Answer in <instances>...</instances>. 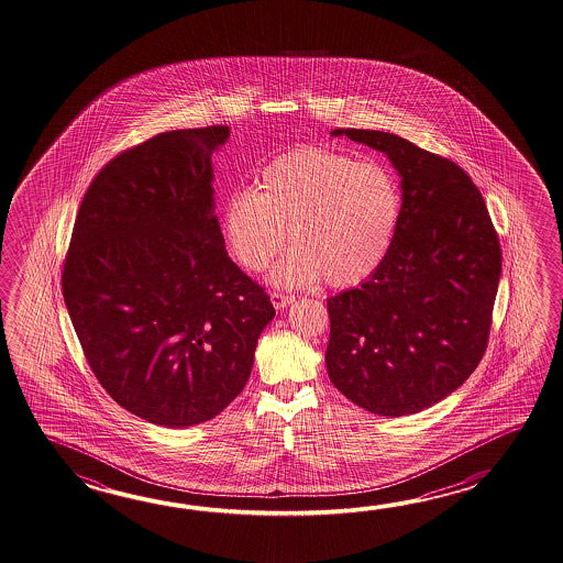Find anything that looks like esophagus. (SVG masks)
Returning a JSON list of instances; mask_svg holds the SVG:
<instances>
[{"label": "esophagus", "instance_id": "1", "mask_svg": "<svg viewBox=\"0 0 563 563\" xmlns=\"http://www.w3.org/2000/svg\"><path fill=\"white\" fill-rule=\"evenodd\" d=\"M294 301V296H286V294H279V291H272V303L276 310H284L287 303Z\"/></svg>", "mask_w": 563, "mask_h": 563}]
</instances>
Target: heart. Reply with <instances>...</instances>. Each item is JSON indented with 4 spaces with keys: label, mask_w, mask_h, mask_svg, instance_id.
I'll use <instances>...</instances> for the list:
<instances>
[{
    "label": "heart",
    "mask_w": 563,
    "mask_h": 563,
    "mask_svg": "<svg viewBox=\"0 0 563 563\" xmlns=\"http://www.w3.org/2000/svg\"><path fill=\"white\" fill-rule=\"evenodd\" d=\"M400 216L395 175L378 161H354L303 144L276 156L257 177V191L231 192L221 233L231 257L262 272L284 250L276 286H358L383 264Z\"/></svg>",
    "instance_id": "b5f03b06"
}]
</instances>
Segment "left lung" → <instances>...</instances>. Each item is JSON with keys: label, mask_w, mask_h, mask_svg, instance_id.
Masks as SVG:
<instances>
[{"label": "left lung", "mask_w": 563, "mask_h": 563, "mask_svg": "<svg viewBox=\"0 0 563 563\" xmlns=\"http://www.w3.org/2000/svg\"><path fill=\"white\" fill-rule=\"evenodd\" d=\"M332 134L388 155L402 207L378 269L328 299V376L368 412L415 415L455 393L487 350L499 238L477 185L453 161L390 132Z\"/></svg>", "instance_id": "8db88e82"}]
</instances>
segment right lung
Masks as SVG:
<instances>
[{
    "label": "right lung",
    "instance_id": "obj_1",
    "mask_svg": "<svg viewBox=\"0 0 563 563\" xmlns=\"http://www.w3.org/2000/svg\"><path fill=\"white\" fill-rule=\"evenodd\" d=\"M229 126L156 134L96 175L74 221L62 294L108 395L168 429L213 419L252 374L276 310L231 262L211 156Z\"/></svg>",
    "mask_w": 563,
    "mask_h": 563
}]
</instances>
